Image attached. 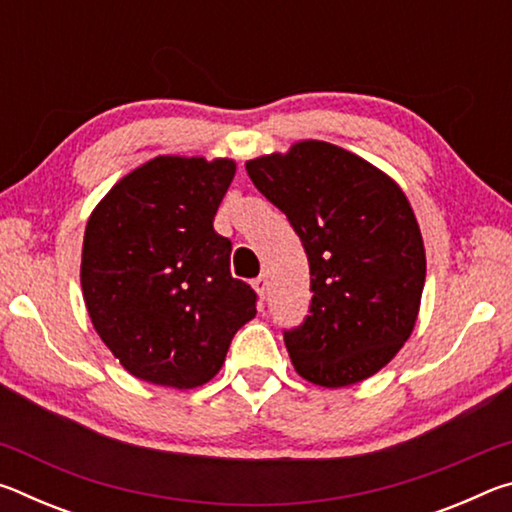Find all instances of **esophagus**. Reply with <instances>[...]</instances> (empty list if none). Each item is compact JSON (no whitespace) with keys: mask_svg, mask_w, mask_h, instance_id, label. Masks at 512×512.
I'll return each mask as SVG.
<instances>
[{"mask_svg":"<svg viewBox=\"0 0 512 512\" xmlns=\"http://www.w3.org/2000/svg\"><path fill=\"white\" fill-rule=\"evenodd\" d=\"M253 289L257 291V296L259 298H266V291H268V280H266V277L264 275H259V277H255V280H253Z\"/></svg>","mask_w":512,"mask_h":512,"instance_id":"obj_1","label":"esophagus"}]
</instances>
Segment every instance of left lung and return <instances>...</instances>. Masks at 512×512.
Wrapping results in <instances>:
<instances>
[{
    "label": "left lung",
    "instance_id": "left-lung-1",
    "mask_svg": "<svg viewBox=\"0 0 512 512\" xmlns=\"http://www.w3.org/2000/svg\"><path fill=\"white\" fill-rule=\"evenodd\" d=\"M246 171L307 253L309 316L284 329L298 375L325 388L375 375L411 336L427 275L404 192L359 155L316 140Z\"/></svg>",
    "mask_w": 512,
    "mask_h": 512
}]
</instances>
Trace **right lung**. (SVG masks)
<instances>
[{
  "label": "right lung",
  "mask_w": 512,
  "mask_h": 512,
  "mask_svg": "<svg viewBox=\"0 0 512 512\" xmlns=\"http://www.w3.org/2000/svg\"><path fill=\"white\" fill-rule=\"evenodd\" d=\"M235 162L160 155L128 173L92 212L81 287L92 325L131 375L196 388L221 370L257 293L230 273L214 214Z\"/></svg>",
  "instance_id": "add662e5"
}]
</instances>
